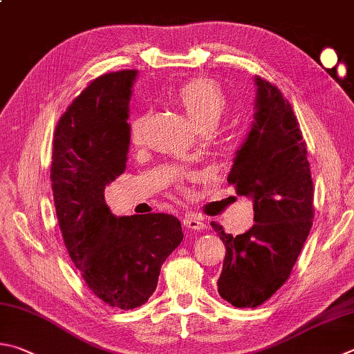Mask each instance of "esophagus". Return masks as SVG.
<instances>
[{"mask_svg":"<svg viewBox=\"0 0 354 354\" xmlns=\"http://www.w3.org/2000/svg\"><path fill=\"white\" fill-rule=\"evenodd\" d=\"M183 224L185 229H190V230H201L205 227L204 221L201 220V218H198L196 215L194 214H187L184 218H183Z\"/></svg>","mask_w":354,"mask_h":354,"instance_id":"34e87169","label":"esophagus"}]
</instances>
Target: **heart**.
Returning a JSON list of instances; mask_svg holds the SVG:
<instances>
[{
  "label": "heart",
  "mask_w": 354,
  "mask_h": 354,
  "mask_svg": "<svg viewBox=\"0 0 354 354\" xmlns=\"http://www.w3.org/2000/svg\"><path fill=\"white\" fill-rule=\"evenodd\" d=\"M175 100L196 128L204 124H216L226 111V97L214 82L198 79L185 83L175 93ZM144 118L139 115L130 124V139L139 144L142 139Z\"/></svg>",
  "instance_id": "obj_1"
}]
</instances>
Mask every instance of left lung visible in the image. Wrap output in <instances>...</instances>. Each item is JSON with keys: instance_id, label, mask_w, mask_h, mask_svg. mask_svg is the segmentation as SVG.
<instances>
[{"instance_id": "8db88e82", "label": "left lung", "mask_w": 354, "mask_h": 354, "mask_svg": "<svg viewBox=\"0 0 354 354\" xmlns=\"http://www.w3.org/2000/svg\"><path fill=\"white\" fill-rule=\"evenodd\" d=\"M254 122L235 151L227 183L252 199L254 226L232 236L212 221L226 257L216 281L236 308H255L288 280L313 226V179L306 144L289 102L255 75Z\"/></svg>"}]
</instances>
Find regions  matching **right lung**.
<instances>
[{
  "label": "right lung",
  "instance_id": "1",
  "mask_svg": "<svg viewBox=\"0 0 354 354\" xmlns=\"http://www.w3.org/2000/svg\"><path fill=\"white\" fill-rule=\"evenodd\" d=\"M138 71L100 75L62 115L54 134V203L71 260L100 300L120 310L144 305L160 266L179 243L176 216H115L105 187L122 175L130 149V99Z\"/></svg>",
  "mask_w": 354,
  "mask_h": 354
}]
</instances>
